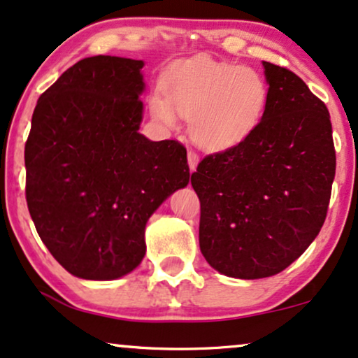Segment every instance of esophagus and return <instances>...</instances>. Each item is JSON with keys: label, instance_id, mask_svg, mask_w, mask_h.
Returning <instances> with one entry per match:
<instances>
[{"label": "esophagus", "instance_id": "1", "mask_svg": "<svg viewBox=\"0 0 358 358\" xmlns=\"http://www.w3.org/2000/svg\"><path fill=\"white\" fill-rule=\"evenodd\" d=\"M187 162H189V169L196 171L197 162H199V157H197V154L194 151H189L187 152Z\"/></svg>", "mask_w": 358, "mask_h": 358}]
</instances>
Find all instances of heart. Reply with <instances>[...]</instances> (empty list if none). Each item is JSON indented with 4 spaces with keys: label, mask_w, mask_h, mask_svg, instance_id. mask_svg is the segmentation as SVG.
<instances>
[{
    "label": "heart",
    "mask_w": 358,
    "mask_h": 358,
    "mask_svg": "<svg viewBox=\"0 0 358 358\" xmlns=\"http://www.w3.org/2000/svg\"><path fill=\"white\" fill-rule=\"evenodd\" d=\"M162 94L149 99L152 117L178 126V114L189 117V134L207 151H226L257 129L268 104L262 74L210 57L172 64L161 81Z\"/></svg>",
    "instance_id": "heart-1"
}]
</instances>
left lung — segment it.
Returning <instances> with one entry per match:
<instances>
[{"label":"left lung","mask_w":358,"mask_h":358,"mask_svg":"<svg viewBox=\"0 0 358 358\" xmlns=\"http://www.w3.org/2000/svg\"><path fill=\"white\" fill-rule=\"evenodd\" d=\"M262 64L268 104L259 127L191 176L201 252L236 279L275 275L301 257L324 226L335 176L327 106L297 74Z\"/></svg>","instance_id":"1"}]
</instances>
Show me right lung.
<instances>
[{
	"instance_id": "obj_1",
	"label": "right lung",
	"mask_w": 358,
	"mask_h": 358,
	"mask_svg": "<svg viewBox=\"0 0 358 358\" xmlns=\"http://www.w3.org/2000/svg\"><path fill=\"white\" fill-rule=\"evenodd\" d=\"M144 63L85 57L39 96L24 145L26 202L57 262L87 280L139 266L154 210L189 182L187 151L139 134Z\"/></svg>"
}]
</instances>
